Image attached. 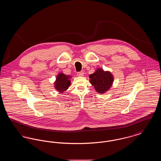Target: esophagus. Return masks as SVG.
<instances>
[{"label": "esophagus", "mask_w": 161, "mask_h": 161, "mask_svg": "<svg viewBox=\"0 0 161 161\" xmlns=\"http://www.w3.org/2000/svg\"><path fill=\"white\" fill-rule=\"evenodd\" d=\"M84 72H79L77 73V75L78 77H83V76H84Z\"/></svg>", "instance_id": "34e87169"}]
</instances>
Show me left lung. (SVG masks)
<instances>
[{
	"label": "left lung",
	"mask_w": 161,
	"mask_h": 161,
	"mask_svg": "<svg viewBox=\"0 0 161 161\" xmlns=\"http://www.w3.org/2000/svg\"><path fill=\"white\" fill-rule=\"evenodd\" d=\"M90 83L95 91L100 93H104L110 89L114 82V76L109 71H104L98 68L89 75Z\"/></svg>",
	"instance_id": "8db88e82"
}]
</instances>
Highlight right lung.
<instances>
[{
    "mask_svg": "<svg viewBox=\"0 0 161 161\" xmlns=\"http://www.w3.org/2000/svg\"><path fill=\"white\" fill-rule=\"evenodd\" d=\"M70 76L66 75L63 73H60L56 77V81L54 83V87L58 92L63 93L69 88L70 85Z\"/></svg>",
    "mask_w": 161,
    "mask_h": 161,
    "instance_id": "obj_1",
    "label": "right lung"
}]
</instances>
